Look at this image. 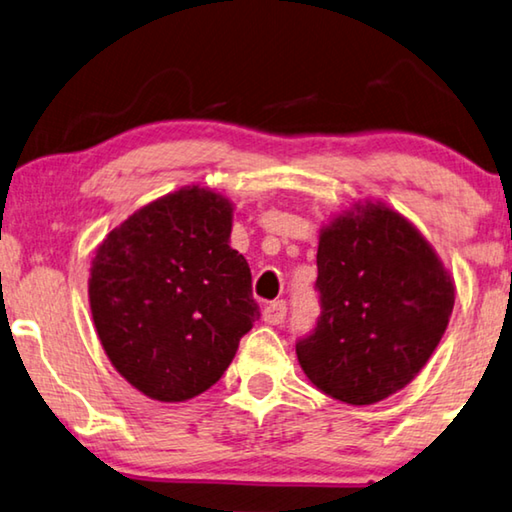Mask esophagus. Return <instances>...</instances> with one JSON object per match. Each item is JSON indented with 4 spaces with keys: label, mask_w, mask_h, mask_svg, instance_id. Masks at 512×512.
Instances as JSON below:
<instances>
[{
    "label": "esophagus",
    "mask_w": 512,
    "mask_h": 512,
    "mask_svg": "<svg viewBox=\"0 0 512 512\" xmlns=\"http://www.w3.org/2000/svg\"><path fill=\"white\" fill-rule=\"evenodd\" d=\"M262 319L264 323H269V326H278L287 319V300H273L271 305L264 307L262 312Z\"/></svg>",
    "instance_id": "obj_1"
}]
</instances>
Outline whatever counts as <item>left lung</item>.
<instances>
[{
    "label": "left lung",
    "instance_id": "8db88e82",
    "mask_svg": "<svg viewBox=\"0 0 512 512\" xmlns=\"http://www.w3.org/2000/svg\"><path fill=\"white\" fill-rule=\"evenodd\" d=\"M321 314L296 355L316 389L371 405L410 383L440 344L456 300L431 243L385 205H355L323 227Z\"/></svg>",
    "mask_w": 512,
    "mask_h": 512
}]
</instances>
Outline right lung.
<instances>
[{
    "instance_id": "add662e5",
    "label": "right lung",
    "mask_w": 512,
    "mask_h": 512,
    "mask_svg": "<svg viewBox=\"0 0 512 512\" xmlns=\"http://www.w3.org/2000/svg\"><path fill=\"white\" fill-rule=\"evenodd\" d=\"M230 200L200 186L159 198L97 248L88 300L104 353L129 385L177 403L212 387L259 319Z\"/></svg>"
}]
</instances>
